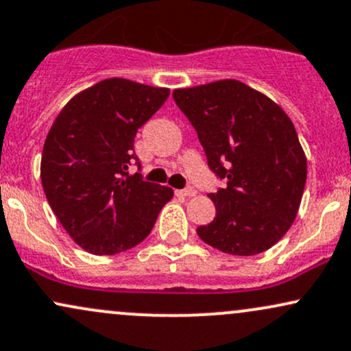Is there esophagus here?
I'll list each match as a JSON object with an SVG mask.
<instances>
[{
  "mask_svg": "<svg viewBox=\"0 0 351 351\" xmlns=\"http://www.w3.org/2000/svg\"><path fill=\"white\" fill-rule=\"evenodd\" d=\"M176 196L193 197V196H196V189H194L193 186H186L184 189H178V191H176Z\"/></svg>",
  "mask_w": 351,
  "mask_h": 351,
  "instance_id": "esophagus-1",
  "label": "esophagus"
}]
</instances>
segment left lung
<instances>
[{
    "label": "left lung",
    "instance_id": "obj_1",
    "mask_svg": "<svg viewBox=\"0 0 351 351\" xmlns=\"http://www.w3.org/2000/svg\"><path fill=\"white\" fill-rule=\"evenodd\" d=\"M197 132L209 168L226 186L209 197L216 217L197 227L202 242L252 256L271 248L293 226L307 162L286 112L237 80L173 91Z\"/></svg>",
    "mask_w": 351,
    "mask_h": 351
}]
</instances>
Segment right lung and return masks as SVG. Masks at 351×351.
<instances>
[{
	"label": "right lung",
	"mask_w": 351,
	"mask_h": 351,
	"mask_svg": "<svg viewBox=\"0 0 351 351\" xmlns=\"http://www.w3.org/2000/svg\"><path fill=\"white\" fill-rule=\"evenodd\" d=\"M168 88L109 78L73 96L50 128L40 178L53 214L83 250L116 255L154 229L173 189L150 183L134 152L137 130L163 106Z\"/></svg>",
	"instance_id": "right-lung-1"
}]
</instances>
